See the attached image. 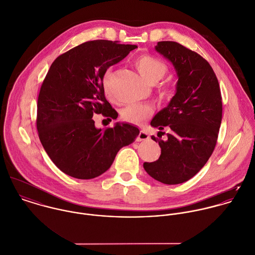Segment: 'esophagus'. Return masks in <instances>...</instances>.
Masks as SVG:
<instances>
[{"label": "esophagus", "instance_id": "34e87169", "mask_svg": "<svg viewBox=\"0 0 255 255\" xmlns=\"http://www.w3.org/2000/svg\"><path fill=\"white\" fill-rule=\"evenodd\" d=\"M147 139H149L148 133L146 131H144V130H141L139 135H138V137H137V141L139 142V141H144V140H147Z\"/></svg>", "mask_w": 255, "mask_h": 255}]
</instances>
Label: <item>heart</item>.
Here are the masks:
<instances>
[{
	"mask_svg": "<svg viewBox=\"0 0 255 255\" xmlns=\"http://www.w3.org/2000/svg\"><path fill=\"white\" fill-rule=\"evenodd\" d=\"M135 66L142 78L149 84H155L161 80L166 73V66L151 55H142L135 61ZM111 74L107 72L103 78V87L105 92H108L109 81ZM169 91L163 89L161 95L166 97ZM153 109L149 104H129L121 111L123 121L131 124L143 123L152 113Z\"/></svg>",
	"mask_w": 255,
	"mask_h": 255,
	"instance_id": "b5f03b06",
	"label": "heart"
}]
</instances>
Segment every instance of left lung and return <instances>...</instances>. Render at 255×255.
Returning a JSON list of instances; mask_svg holds the SVG:
<instances>
[{
	"label": "left lung",
	"mask_w": 255,
	"mask_h": 255,
	"mask_svg": "<svg viewBox=\"0 0 255 255\" xmlns=\"http://www.w3.org/2000/svg\"><path fill=\"white\" fill-rule=\"evenodd\" d=\"M155 51L168 60L177 75L175 95L158 111L151 125L160 133L167 126L166 140L157 139L161 153L155 161L144 162L153 179L179 184L192 178L213 153L222 121V97L210 64L196 52L173 41H160Z\"/></svg>",
	"instance_id": "left-lung-1"
}]
</instances>
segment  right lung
Wrapping results in <instances>:
<instances>
[{"label": "right lung", "mask_w": 255, "mask_h": 255, "mask_svg": "<svg viewBox=\"0 0 255 255\" xmlns=\"http://www.w3.org/2000/svg\"><path fill=\"white\" fill-rule=\"evenodd\" d=\"M135 48L118 41H88L52 63L38 96L36 126L45 152L64 173L79 179L100 176L139 135L132 124L99 129L93 119L95 113L117 118L104 97L103 77Z\"/></svg>", "instance_id": "add662e5"}]
</instances>
